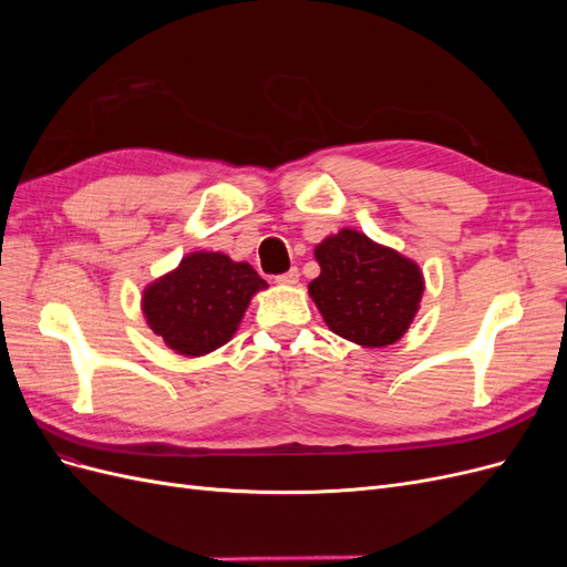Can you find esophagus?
I'll return each mask as SVG.
<instances>
[{"instance_id": "obj_1", "label": "esophagus", "mask_w": 567, "mask_h": 567, "mask_svg": "<svg viewBox=\"0 0 567 567\" xmlns=\"http://www.w3.org/2000/svg\"><path fill=\"white\" fill-rule=\"evenodd\" d=\"M298 279H300V271L293 267V269H288V271L279 274L277 284H281V286H293V284H298Z\"/></svg>"}]
</instances>
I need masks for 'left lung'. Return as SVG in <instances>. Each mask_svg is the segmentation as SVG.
I'll list each match as a JSON object with an SVG mask.
<instances>
[{
	"label": "left lung",
	"instance_id": "1",
	"mask_svg": "<svg viewBox=\"0 0 567 567\" xmlns=\"http://www.w3.org/2000/svg\"><path fill=\"white\" fill-rule=\"evenodd\" d=\"M315 257L321 274L310 296L333 333L367 348L404 336L423 296L419 265L354 229L326 238Z\"/></svg>",
	"mask_w": 567,
	"mask_h": 567
}]
</instances>
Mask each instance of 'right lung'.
Instances as JSON below:
<instances>
[{"instance_id":"1","label":"right lung","mask_w":567,"mask_h":567,"mask_svg":"<svg viewBox=\"0 0 567 567\" xmlns=\"http://www.w3.org/2000/svg\"><path fill=\"white\" fill-rule=\"evenodd\" d=\"M265 286L246 262L221 252H192L173 274L144 290V315L167 348L200 357L236 333L255 290Z\"/></svg>"}]
</instances>
